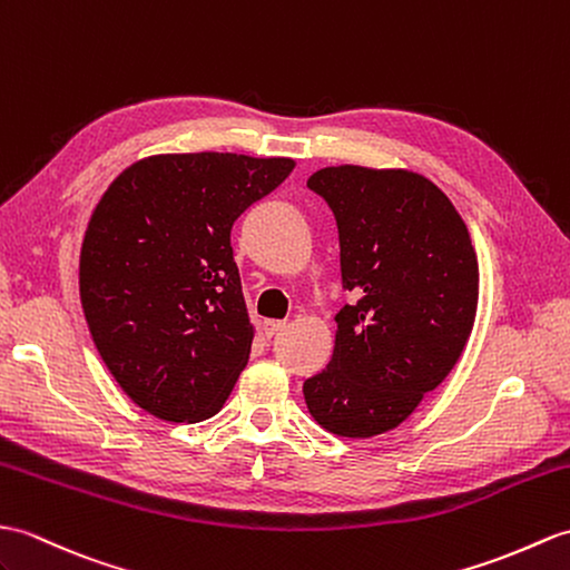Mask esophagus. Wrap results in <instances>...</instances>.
<instances>
[{"label": "esophagus", "instance_id": "esophagus-1", "mask_svg": "<svg viewBox=\"0 0 570 570\" xmlns=\"http://www.w3.org/2000/svg\"><path fill=\"white\" fill-rule=\"evenodd\" d=\"M284 327H286V321H264V335L272 340L274 335H279Z\"/></svg>", "mask_w": 570, "mask_h": 570}]
</instances>
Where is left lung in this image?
<instances>
[{"label":"left lung","instance_id":"obj_1","mask_svg":"<svg viewBox=\"0 0 570 570\" xmlns=\"http://www.w3.org/2000/svg\"><path fill=\"white\" fill-rule=\"evenodd\" d=\"M308 189L333 208L342 308L327 368L303 395L321 428L374 436L399 428L452 372L479 306L466 223L430 179L407 169H317Z\"/></svg>","mask_w":570,"mask_h":570}]
</instances>
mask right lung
I'll use <instances>...</instances> for the list:
<instances>
[{"label": "right lung", "mask_w": 570, "mask_h": 570, "mask_svg": "<svg viewBox=\"0 0 570 570\" xmlns=\"http://www.w3.org/2000/svg\"><path fill=\"white\" fill-rule=\"evenodd\" d=\"M288 157L155 155L106 189L79 255L91 340L126 395L169 422H202L249 360L233 223L291 175Z\"/></svg>", "instance_id": "right-lung-1"}]
</instances>
